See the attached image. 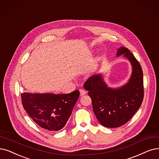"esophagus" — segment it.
<instances>
[{
  "label": "esophagus",
  "instance_id": "obj_1",
  "mask_svg": "<svg viewBox=\"0 0 159 159\" xmlns=\"http://www.w3.org/2000/svg\"><path fill=\"white\" fill-rule=\"evenodd\" d=\"M80 96L81 97L84 96V95H85L87 93L86 91H85L84 89H80Z\"/></svg>",
  "mask_w": 159,
  "mask_h": 159
}]
</instances>
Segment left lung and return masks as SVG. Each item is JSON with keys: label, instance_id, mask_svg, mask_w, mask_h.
<instances>
[{"label": "left lung", "instance_id": "obj_1", "mask_svg": "<svg viewBox=\"0 0 159 159\" xmlns=\"http://www.w3.org/2000/svg\"><path fill=\"white\" fill-rule=\"evenodd\" d=\"M122 55L132 66L127 83L117 88L110 87L100 73L92 75L84 85L89 91L94 113L99 123L108 128L119 127L129 121L139 108L143 98L142 67L129 49H117V57Z\"/></svg>", "mask_w": 159, "mask_h": 159}]
</instances>
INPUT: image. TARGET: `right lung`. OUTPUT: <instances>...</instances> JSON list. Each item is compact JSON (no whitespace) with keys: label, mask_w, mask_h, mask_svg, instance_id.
Returning <instances> with one entry per match:
<instances>
[{"label":"right lung","mask_w":159,"mask_h":159,"mask_svg":"<svg viewBox=\"0 0 159 159\" xmlns=\"http://www.w3.org/2000/svg\"><path fill=\"white\" fill-rule=\"evenodd\" d=\"M80 91L68 94H21L22 104L29 116L40 127L58 131L65 126L79 98Z\"/></svg>","instance_id":"obj_1"}]
</instances>
